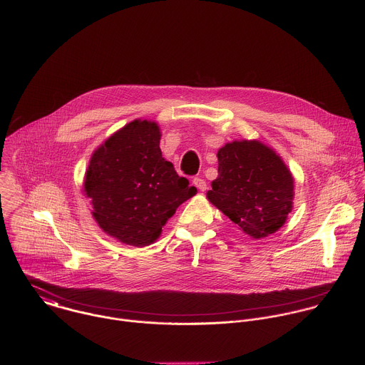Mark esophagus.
Here are the masks:
<instances>
[{"mask_svg": "<svg viewBox=\"0 0 365 365\" xmlns=\"http://www.w3.org/2000/svg\"><path fill=\"white\" fill-rule=\"evenodd\" d=\"M193 185H195L200 192H205L206 187H207V186H206V182H205L202 178H195V179H193Z\"/></svg>", "mask_w": 365, "mask_h": 365, "instance_id": "obj_1", "label": "esophagus"}]
</instances>
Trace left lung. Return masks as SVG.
<instances>
[{
    "mask_svg": "<svg viewBox=\"0 0 365 365\" xmlns=\"http://www.w3.org/2000/svg\"><path fill=\"white\" fill-rule=\"evenodd\" d=\"M217 155L210 202L252 238L282 228L292 212L294 186L280 155L257 140L227 143Z\"/></svg>",
    "mask_w": 365,
    "mask_h": 365,
    "instance_id": "8db88e82",
    "label": "left lung"
}]
</instances>
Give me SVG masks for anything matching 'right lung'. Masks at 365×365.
Instances as JSON below:
<instances>
[{
	"label": "right lung",
	"instance_id": "1",
	"mask_svg": "<svg viewBox=\"0 0 365 365\" xmlns=\"http://www.w3.org/2000/svg\"><path fill=\"white\" fill-rule=\"evenodd\" d=\"M160 137L154 121L134 120L93 151L85 175L95 221L128 245L154 242L178 206L197 192L162 158Z\"/></svg>",
	"mask_w": 365,
	"mask_h": 365
}]
</instances>
